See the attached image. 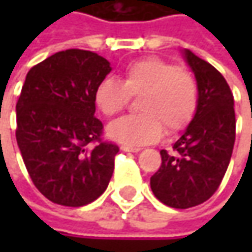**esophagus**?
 Instances as JSON below:
<instances>
[{
	"label": "esophagus",
	"instance_id": "1",
	"mask_svg": "<svg viewBox=\"0 0 252 252\" xmlns=\"http://www.w3.org/2000/svg\"><path fill=\"white\" fill-rule=\"evenodd\" d=\"M121 150L127 151V153H139L140 149H139V147H131V146H127V144H122Z\"/></svg>",
	"mask_w": 252,
	"mask_h": 252
}]
</instances>
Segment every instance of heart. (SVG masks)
Returning <instances> with one entry per match:
<instances>
[{
  "mask_svg": "<svg viewBox=\"0 0 252 252\" xmlns=\"http://www.w3.org/2000/svg\"><path fill=\"white\" fill-rule=\"evenodd\" d=\"M130 96L140 95V115L125 116L108 126V136L127 146H144L157 141L165 129L172 134L188 126L198 106V90L188 73L157 57H144L129 63L121 81L108 77L98 83L94 101L106 116L126 106Z\"/></svg>",
  "mask_w": 252,
  "mask_h": 252,
  "instance_id": "obj_1",
  "label": "heart"
}]
</instances>
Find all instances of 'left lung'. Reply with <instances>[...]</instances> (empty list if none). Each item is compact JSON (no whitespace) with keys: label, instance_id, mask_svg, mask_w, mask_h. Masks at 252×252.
I'll return each instance as SVG.
<instances>
[{"label":"left lung","instance_id":"8db88e82","mask_svg":"<svg viewBox=\"0 0 252 252\" xmlns=\"http://www.w3.org/2000/svg\"><path fill=\"white\" fill-rule=\"evenodd\" d=\"M182 57L196 78L198 106L193 119L172 146L161 150V167L150 178L156 198L175 209L208 200L227 171L236 140L234 98L224 77L188 49Z\"/></svg>","mask_w":252,"mask_h":252}]
</instances>
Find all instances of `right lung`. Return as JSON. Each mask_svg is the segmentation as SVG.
<instances>
[{"instance_id": "obj_1", "label": "right lung", "mask_w": 252, "mask_h": 252, "mask_svg": "<svg viewBox=\"0 0 252 252\" xmlns=\"http://www.w3.org/2000/svg\"><path fill=\"white\" fill-rule=\"evenodd\" d=\"M111 70L96 53L70 49L26 74L16 103V141L34 187L53 203L84 206L108 188L119 147L101 143L94 91ZM92 141L98 144L91 151Z\"/></svg>"}]
</instances>
